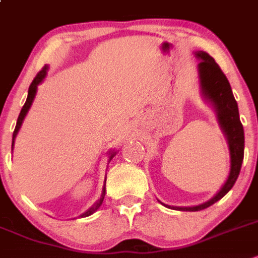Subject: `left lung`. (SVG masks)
Segmentation results:
<instances>
[{
    "label": "left lung",
    "instance_id": "left-lung-1",
    "mask_svg": "<svg viewBox=\"0 0 258 258\" xmlns=\"http://www.w3.org/2000/svg\"><path fill=\"white\" fill-rule=\"evenodd\" d=\"M196 56L200 58L198 75H200L202 96L214 106L219 125L228 141L229 151H230V171L224 185L211 200L193 207H171L179 211H201L221 200L237 181L242 167L243 156H244V131L239 119L237 101L233 96L229 80L226 79L220 66L215 62L209 53L200 51L196 52ZM164 206L170 207L167 205Z\"/></svg>",
    "mask_w": 258,
    "mask_h": 258
}]
</instances>
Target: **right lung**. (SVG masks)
<instances>
[{
  "instance_id": "1",
  "label": "right lung",
  "mask_w": 258,
  "mask_h": 258,
  "mask_svg": "<svg viewBox=\"0 0 258 258\" xmlns=\"http://www.w3.org/2000/svg\"><path fill=\"white\" fill-rule=\"evenodd\" d=\"M47 70H48V66L44 65L43 68H42V70L39 73H38L37 75H35V78L33 79L32 84L29 86V91H28V97H27V101H25L24 106H23V108H21L20 113H19V117H18V121H16V126H15V131H14V134H13V146H11V148H14V143H15V138L16 136H18V132L20 131L21 127V124H23V121H24L25 116H27L28 111H29L30 106H32L33 101H34V97H35V93H37V88H38V84H41L42 82H43V79L46 78V74H47ZM115 153L116 152H111L110 155V160L108 161H111V158L115 156ZM106 180H105V184H103V188H102V193H101V197L100 200L97 201L96 203H94L93 206L91 207L89 210H87L84 214L80 215V217H86V216H89V215H92L93 212H96L97 210L100 209V206L102 205L103 202V198H105V193H106Z\"/></svg>"
}]
</instances>
